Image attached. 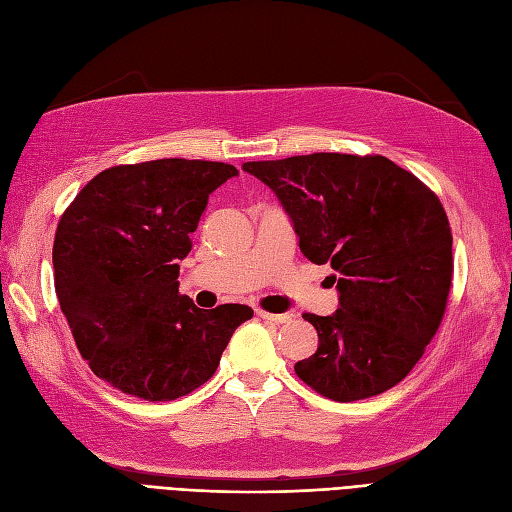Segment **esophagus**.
<instances>
[{"label": "esophagus", "instance_id": "34e87169", "mask_svg": "<svg viewBox=\"0 0 512 512\" xmlns=\"http://www.w3.org/2000/svg\"><path fill=\"white\" fill-rule=\"evenodd\" d=\"M256 314L262 320H269V322H275V324H284V322L290 320V314H271V312H265V309H256Z\"/></svg>", "mask_w": 512, "mask_h": 512}]
</instances>
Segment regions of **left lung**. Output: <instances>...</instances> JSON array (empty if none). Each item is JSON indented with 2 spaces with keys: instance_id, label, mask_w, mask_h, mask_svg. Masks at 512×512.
I'll return each instance as SVG.
<instances>
[{
  "instance_id": "obj_1",
  "label": "left lung",
  "mask_w": 512,
  "mask_h": 512,
  "mask_svg": "<svg viewBox=\"0 0 512 512\" xmlns=\"http://www.w3.org/2000/svg\"><path fill=\"white\" fill-rule=\"evenodd\" d=\"M280 200L307 260L331 265L339 307L305 314L318 350L297 376L335 401L404 380L436 335L453 277V235L438 196L384 156L312 153L245 162Z\"/></svg>"
}]
</instances>
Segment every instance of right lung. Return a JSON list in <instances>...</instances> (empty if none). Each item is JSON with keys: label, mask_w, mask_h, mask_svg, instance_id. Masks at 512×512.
I'll return each instance as SVG.
<instances>
[{"label": "right lung", "mask_w": 512, "mask_h": 512, "mask_svg": "<svg viewBox=\"0 0 512 512\" xmlns=\"http://www.w3.org/2000/svg\"><path fill=\"white\" fill-rule=\"evenodd\" d=\"M239 170L166 158L102 170L61 215L55 292L94 374L147 401L205 384L252 307L200 309L179 294V265L209 194Z\"/></svg>", "instance_id": "1"}]
</instances>
